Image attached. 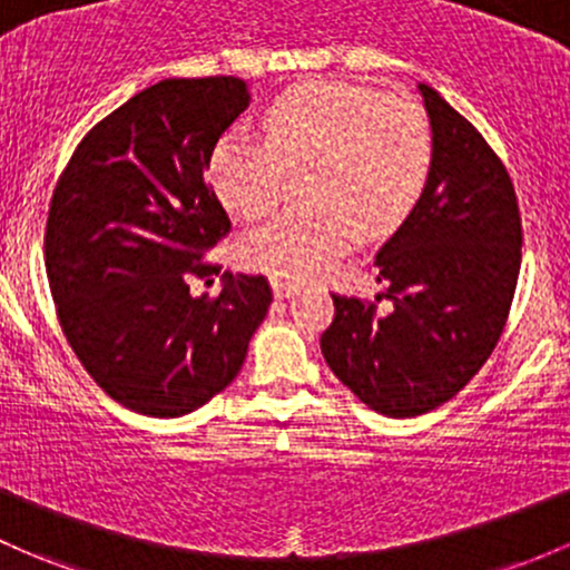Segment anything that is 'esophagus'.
Masks as SVG:
<instances>
[{
  "label": "esophagus",
  "mask_w": 570,
  "mask_h": 570,
  "mask_svg": "<svg viewBox=\"0 0 570 570\" xmlns=\"http://www.w3.org/2000/svg\"><path fill=\"white\" fill-rule=\"evenodd\" d=\"M297 292V286L292 284V281H284V278H273V295L278 297V301H284V297H292Z\"/></svg>",
  "instance_id": "34e87169"
}]
</instances>
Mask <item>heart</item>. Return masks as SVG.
I'll use <instances>...</instances> for the list:
<instances>
[{
	"mask_svg": "<svg viewBox=\"0 0 570 570\" xmlns=\"http://www.w3.org/2000/svg\"><path fill=\"white\" fill-rule=\"evenodd\" d=\"M265 134L220 136L209 179L232 213L254 220L284 199L289 171H305V205L275 215L239 248L250 269L286 281L327 269L357 235H393L421 199L434 155L421 106L341 81L286 89L265 111Z\"/></svg>",
	"mask_w": 570,
	"mask_h": 570,
	"instance_id": "1",
	"label": "heart"
}]
</instances>
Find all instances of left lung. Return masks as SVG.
<instances>
[{"label":"left lung","instance_id":"left-lung-1","mask_svg":"<svg viewBox=\"0 0 570 570\" xmlns=\"http://www.w3.org/2000/svg\"><path fill=\"white\" fill-rule=\"evenodd\" d=\"M431 125L421 199L376 250V284L393 308L333 295L322 333L327 365L365 406L415 417L451 401L500 341L522 267V218L505 166L483 136L417 83Z\"/></svg>","mask_w":570,"mask_h":570}]
</instances>
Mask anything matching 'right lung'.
<instances>
[{
	"label": "right lung",
	"mask_w": 570,
	"mask_h": 570,
	"mask_svg": "<svg viewBox=\"0 0 570 570\" xmlns=\"http://www.w3.org/2000/svg\"><path fill=\"white\" fill-rule=\"evenodd\" d=\"M235 76L164 79L95 125L53 188L46 273L83 368L128 410L179 417L232 385L267 316L265 275L224 273L215 301L188 275L229 232L205 175L248 109Z\"/></svg>",
	"instance_id": "obj_1"
}]
</instances>
